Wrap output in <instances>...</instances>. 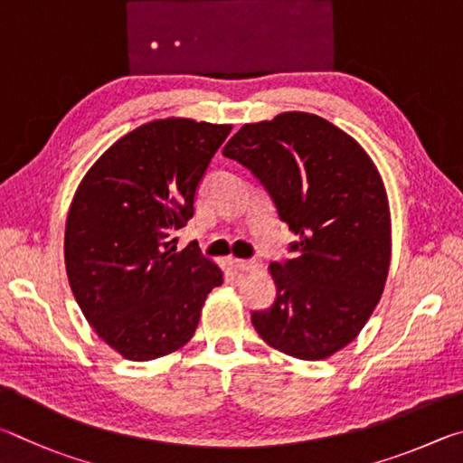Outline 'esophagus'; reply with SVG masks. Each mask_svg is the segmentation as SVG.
Here are the masks:
<instances>
[{
  "mask_svg": "<svg viewBox=\"0 0 463 463\" xmlns=\"http://www.w3.org/2000/svg\"><path fill=\"white\" fill-rule=\"evenodd\" d=\"M233 266H236V269L240 270V272H254V270H258L260 269V262L258 260H233Z\"/></svg>",
  "mask_w": 463,
  "mask_h": 463,
  "instance_id": "34e87169",
  "label": "esophagus"
}]
</instances>
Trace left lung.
<instances>
[{"label": "left lung", "mask_w": 463, "mask_h": 463, "mask_svg": "<svg viewBox=\"0 0 463 463\" xmlns=\"http://www.w3.org/2000/svg\"><path fill=\"white\" fill-rule=\"evenodd\" d=\"M270 193L298 238L272 262L277 298L254 311L266 344L298 360H326L352 344L376 309L391 266V211L366 150L305 111L246 124L225 144Z\"/></svg>", "instance_id": "1"}]
</instances>
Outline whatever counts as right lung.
<instances>
[{"instance_id":"right-lung-1","label":"right lung","mask_w":463,"mask_h":463,"mask_svg":"<svg viewBox=\"0 0 463 463\" xmlns=\"http://www.w3.org/2000/svg\"><path fill=\"white\" fill-rule=\"evenodd\" d=\"M230 124L154 119L87 170L64 230V264L89 326L126 360L173 354L193 337L207 295L223 282L197 241L173 233L193 217L197 186Z\"/></svg>"}]
</instances>
